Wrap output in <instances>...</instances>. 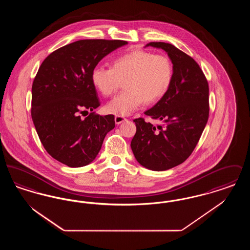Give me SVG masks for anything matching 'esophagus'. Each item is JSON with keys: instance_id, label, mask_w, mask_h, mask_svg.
<instances>
[{"instance_id": "esophagus-1", "label": "esophagus", "mask_w": 250, "mask_h": 250, "mask_svg": "<svg viewBox=\"0 0 250 250\" xmlns=\"http://www.w3.org/2000/svg\"><path fill=\"white\" fill-rule=\"evenodd\" d=\"M115 123L117 124V125H120L121 123H123V122H125L126 118L125 117H124V116H122V115H116L115 116Z\"/></svg>"}]
</instances>
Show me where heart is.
Returning a JSON list of instances; mask_svg holds the SVG:
<instances>
[{
	"instance_id": "obj_1",
	"label": "heart",
	"mask_w": 250,
	"mask_h": 250,
	"mask_svg": "<svg viewBox=\"0 0 250 250\" xmlns=\"http://www.w3.org/2000/svg\"><path fill=\"white\" fill-rule=\"evenodd\" d=\"M174 76V66L166 54L135 49L115 58L111 67L97 65L91 79L95 89L104 96L125 89L107 103V111L117 115H129L145 102L154 104L166 95Z\"/></svg>"
}]
</instances>
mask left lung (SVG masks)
Masks as SVG:
<instances>
[{
	"label": "left lung",
	"instance_id": "1",
	"mask_svg": "<svg viewBox=\"0 0 250 250\" xmlns=\"http://www.w3.org/2000/svg\"><path fill=\"white\" fill-rule=\"evenodd\" d=\"M146 46L164 49L174 66L167 93L144 112L164 124L155 126L142 117L134 120L133 154L141 165L159 171L182 164L199 143L209 117V85L197 62L175 46L164 42Z\"/></svg>",
	"mask_w": 250,
	"mask_h": 250
}]
</instances>
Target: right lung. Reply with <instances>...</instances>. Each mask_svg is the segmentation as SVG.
Instances as JSON below:
<instances>
[{"label": "right lung", "instance_id": "right-lung-1", "mask_svg": "<svg viewBox=\"0 0 250 250\" xmlns=\"http://www.w3.org/2000/svg\"><path fill=\"white\" fill-rule=\"evenodd\" d=\"M124 40L83 39L51 52L41 63L32 87V119L45 150L71 167L86 166L99 153L114 115L93 111L100 106L91 75ZM91 111L85 119L84 112Z\"/></svg>", "mask_w": 250, "mask_h": 250}]
</instances>
